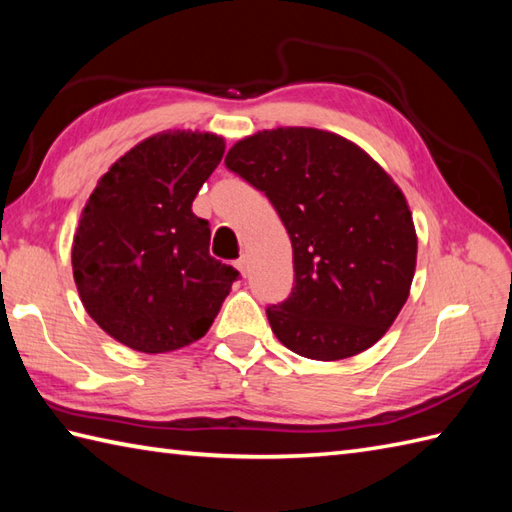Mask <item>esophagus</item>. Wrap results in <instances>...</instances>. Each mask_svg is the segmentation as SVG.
Instances as JSON below:
<instances>
[{
	"label": "esophagus",
	"instance_id": "34e87169",
	"mask_svg": "<svg viewBox=\"0 0 512 512\" xmlns=\"http://www.w3.org/2000/svg\"><path fill=\"white\" fill-rule=\"evenodd\" d=\"M235 268L239 270V273H242L244 277H246V273H248V259L242 255V257H239L237 259V262H235Z\"/></svg>",
	"mask_w": 512,
	"mask_h": 512
}]
</instances>
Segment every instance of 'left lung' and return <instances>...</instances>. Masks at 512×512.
I'll return each instance as SVG.
<instances>
[{"label":"left lung","mask_w":512,"mask_h":512,"mask_svg":"<svg viewBox=\"0 0 512 512\" xmlns=\"http://www.w3.org/2000/svg\"><path fill=\"white\" fill-rule=\"evenodd\" d=\"M224 165L264 191L292 242L295 286L266 317L288 350L314 361L361 354L405 306L418 237L398 184L343 136L264 129Z\"/></svg>","instance_id":"left-lung-1"}]
</instances>
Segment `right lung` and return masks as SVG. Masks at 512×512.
Instances as JSON below:
<instances>
[{"mask_svg": "<svg viewBox=\"0 0 512 512\" xmlns=\"http://www.w3.org/2000/svg\"><path fill=\"white\" fill-rule=\"evenodd\" d=\"M224 156L209 132H162L96 184L72 244L76 290L101 330L136 352H173L209 332L239 273L209 255L191 211Z\"/></svg>", "mask_w": 512, "mask_h": 512, "instance_id": "right-lung-1", "label": "right lung"}]
</instances>
